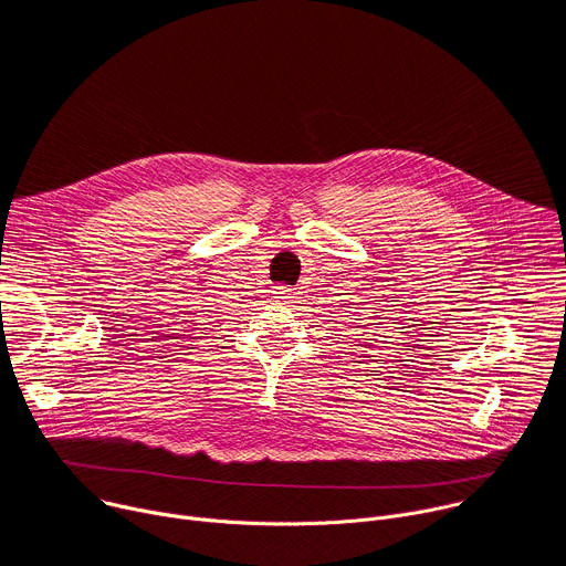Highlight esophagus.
<instances>
[{
  "instance_id": "34e87169",
  "label": "esophagus",
  "mask_w": 566,
  "mask_h": 566,
  "mask_svg": "<svg viewBox=\"0 0 566 566\" xmlns=\"http://www.w3.org/2000/svg\"><path fill=\"white\" fill-rule=\"evenodd\" d=\"M293 289H289V286H284V284H280V286H275L273 289V295L277 297V300H289L293 293H291Z\"/></svg>"
}]
</instances>
